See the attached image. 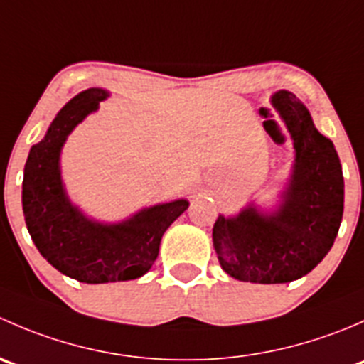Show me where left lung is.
<instances>
[{
    "instance_id": "8db88e82",
    "label": "left lung",
    "mask_w": 364,
    "mask_h": 364,
    "mask_svg": "<svg viewBox=\"0 0 364 364\" xmlns=\"http://www.w3.org/2000/svg\"><path fill=\"white\" fill-rule=\"evenodd\" d=\"M271 105L294 148L278 203L264 208L252 200L237 215H218L213 225L222 269L250 284H289L310 273L331 250L343 216V174L331 139L291 91H277Z\"/></svg>"
}]
</instances>
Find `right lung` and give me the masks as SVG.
<instances>
[{
	"instance_id": "right-lung-1",
	"label": "right lung",
	"mask_w": 364,
	"mask_h": 364,
	"mask_svg": "<svg viewBox=\"0 0 364 364\" xmlns=\"http://www.w3.org/2000/svg\"><path fill=\"white\" fill-rule=\"evenodd\" d=\"M111 97L90 87L67 102L24 165L23 211L26 227L43 259L82 284H111L141 278L151 269L165 230L188 209L186 199L142 208L121 222H100L72 203L61 151L73 128Z\"/></svg>"
}]
</instances>
